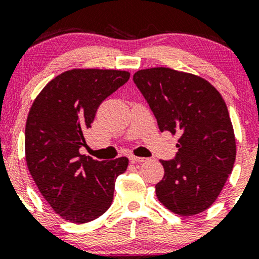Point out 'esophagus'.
<instances>
[{
	"instance_id": "34e87169",
	"label": "esophagus",
	"mask_w": 259,
	"mask_h": 259,
	"mask_svg": "<svg viewBox=\"0 0 259 259\" xmlns=\"http://www.w3.org/2000/svg\"><path fill=\"white\" fill-rule=\"evenodd\" d=\"M130 160L133 163H142V162H146L147 158L145 157H138V156H130Z\"/></svg>"
}]
</instances>
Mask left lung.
<instances>
[{
  "label": "left lung",
  "mask_w": 259,
  "mask_h": 259,
  "mask_svg": "<svg viewBox=\"0 0 259 259\" xmlns=\"http://www.w3.org/2000/svg\"><path fill=\"white\" fill-rule=\"evenodd\" d=\"M134 82L152 109L160 132L179 135L175 159L160 160V203L191 217L214 203L236 158V140L219 91L201 76L165 67L141 69Z\"/></svg>",
  "instance_id": "8db88e82"
}]
</instances>
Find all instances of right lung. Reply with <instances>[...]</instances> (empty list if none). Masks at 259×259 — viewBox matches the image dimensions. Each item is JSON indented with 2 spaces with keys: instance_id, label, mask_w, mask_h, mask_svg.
Segmentation results:
<instances>
[{
  "instance_id": "1",
  "label": "right lung",
  "mask_w": 259,
  "mask_h": 259,
  "mask_svg": "<svg viewBox=\"0 0 259 259\" xmlns=\"http://www.w3.org/2000/svg\"><path fill=\"white\" fill-rule=\"evenodd\" d=\"M130 78L125 70L70 69L37 95L25 125V160L38 191L61 218L95 221L111 207L118 175L129 159L96 160L80 154L96 111Z\"/></svg>"
}]
</instances>
